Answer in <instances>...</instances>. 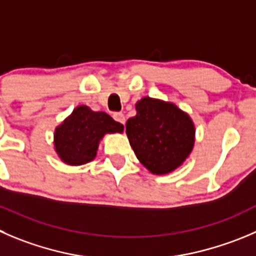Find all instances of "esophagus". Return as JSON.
I'll list each match as a JSON object with an SVG mask.
<instances>
[{"mask_svg":"<svg viewBox=\"0 0 256 256\" xmlns=\"http://www.w3.org/2000/svg\"><path fill=\"white\" fill-rule=\"evenodd\" d=\"M113 118L116 119V122H118V123H120V124H126V116H124V114L123 113H114L113 114Z\"/></svg>","mask_w":256,"mask_h":256,"instance_id":"34e87169","label":"esophagus"}]
</instances>
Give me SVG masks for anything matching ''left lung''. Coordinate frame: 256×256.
Segmentation results:
<instances>
[{
    "label": "left lung",
    "instance_id": "1",
    "mask_svg": "<svg viewBox=\"0 0 256 256\" xmlns=\"http://www.w3.org/2000/svg\"><path fill=\"white\" fill-rule=\"evenodd\" d=\"M136 110L126 133L140 162L154 174L174 171L194 148L192 119L174 103L150 96L137 102Z\"/></svg>",
    "mask_w": 256,
    "mask_h": 256
}]
</instances>
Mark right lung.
<instances>
[{
	"mask_svg": "<svg viewBox=\"0 0 256 256\" xmlns=\"http://www.w3.org/2000/svg\"><path fill=\"white\" fill-rule=\"evenodd\" d=\"M123 124L104 112H93L79 106L55 130L54 146L60 160L70 166H80L93 160L99 142L106 133H122Z\"/></svg>",
	"mask_w": 256,
	"mask_h": 256,
	"instance_id": "1",
	"label": "right lung"
}]
</instances>
